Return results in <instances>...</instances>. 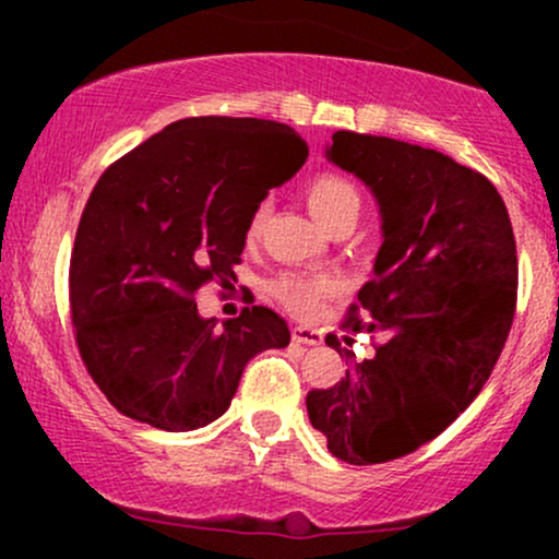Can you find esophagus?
<instances>
[{
  "mask_svg": "<svg viewBox=\"0 0 559 559\" xmlns=\"http://www.w3.org/2000/svg\"><path fill=\"white\" fill-rule=\"evenodd\" d=\"M292 338L297 344H307V346H320V344H323L320 333L312 331V329H307V325H297V329L292 331Z\"/></svg>",
  "mask_w": 559,
  "mask_h": 559,
  "instance_id": "1",
  "label": "esophagus"
}]
</instances>
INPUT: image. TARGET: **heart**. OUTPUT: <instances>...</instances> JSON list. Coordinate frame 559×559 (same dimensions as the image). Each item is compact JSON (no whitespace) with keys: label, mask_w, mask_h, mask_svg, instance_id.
<instances>
[{"label":"heart","mask_w":559,"mask_h":559,"mask_svg":"<svg viewBox=\"0 0 559 559\" xmlns=\"http://www.w3.org/2000/svg\"><path fill=\"white\" fill-rule=\"evenodd\" d=\"M305 199L312 217H316L320 226L329 228L331 234H336V230H352L355 223L360 221L362 194L342 173L323 170L318 176H312L305 186ZM267 217H271V204H258L252 217H249V239H258L262 230H265ZM273 292L294 316L316 318L323 301L336 292V281L325 278V275L284 273L273 281Z\"/></svg>","instance_id":"heart-1"}]
</instances>
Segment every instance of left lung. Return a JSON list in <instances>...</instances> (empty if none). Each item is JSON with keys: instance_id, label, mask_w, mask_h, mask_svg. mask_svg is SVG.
Masks as SVG:
<instances>
[{"instance_id": "obj_1", "label": "left lung", "mask_w": 559, "mask_h": 559, "mask_svg": "<svg viewBox=\"0 0 559 559\" xmlns=\"http://www.w3.org/2000/svg\"><path fill=\"white\" fill-rule=\"evenodd\" d=\"M325 155L381 210L376 275L344 323L381 344L336 386L312 389L307 415L333 457L389 463L436 439L489 381L515 316V236L489 178L441 152L336 131ZM325 344L342 355L336 336Z\"/></svg>"}]
</instances>
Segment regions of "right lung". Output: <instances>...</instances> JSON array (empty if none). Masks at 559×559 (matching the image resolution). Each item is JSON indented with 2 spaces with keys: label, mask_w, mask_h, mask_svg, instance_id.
I'll return each mask as SVG.
<instances>
[{
  "label": "right lung",
  "mask_w": 559,
  "mask_h": 559,
  "mask_svg": "<svg viewBox=\"0 0 559 559\" xmlns=\"http://www.w3.org/2000/svg\"><path fill=\"white\" fill-rule=\"evenodd\" d=\"M305 159L294 128L207 115L165 126L102 173L70 254V316L118 413L194 431L226 413L254 355L288 344L267 307L217 325L194 294L234 278L254 207Z\"/></svg>",
  "instance_id": "obj_1"
}]
</instances>
